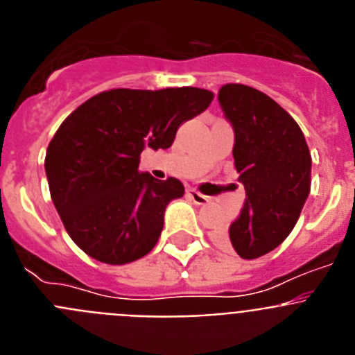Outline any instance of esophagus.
<instances>
[{"instance_id":"obj_1","label":"esophagus","mask_w":355,"mask_h":355,"mask_svg":"<svg viewBox=\"0 0 355 355\" xmlns=\"http://www.w3.org/2000/svg\"><path fill=\"white\" fill-rule=\"evenodd\" d=\"M187 193H188V197H190V199H192L193 202H196V205H199V206H205V205H208V202H209V197H206L205 193L197 192L196 188H188Z\"/></svg>"}]
</instances>
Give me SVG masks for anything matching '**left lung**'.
<instances>
[{
    "label": "left lung",
    "instance_id": "left-lung-1",
    "mask_svg": "<svg viewBox=\"0 0 355 355\" xmlns=\"http://www.w3.org/2000/svg\"><path fill=\"white\" fill-rule=\"evenodd\" d=\"M218 101L234 128V168L245 205L216 243L256 259L286 240L311 190V153L283 106L252 87L224 85Z\"/></svg>",
    "mask_w": 355,
    "mask_h": 355
}]
</instances>
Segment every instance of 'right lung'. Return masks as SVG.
Returning <instances> with one entry per match:
<instances>
[{
    "mask_svg": "<svg viewBox=\"0 0 355 355\" xmlns=\"http://www.w3.org/2000/svg\"><path fill=\"white\" fill-rule=\"evenodd\" d=\"M213 92L197 87L112 89L78 106L46 153L53 205L72 241L90 258L126 265L155 249L163 213L184 196L180 180L139 171L144 147L167 149Z\"/></svg>",
    "mask_w": 355,
    "mask_h": 355,
    "instance_id": "1",
    "label": "right lung"
}]
</instances>
